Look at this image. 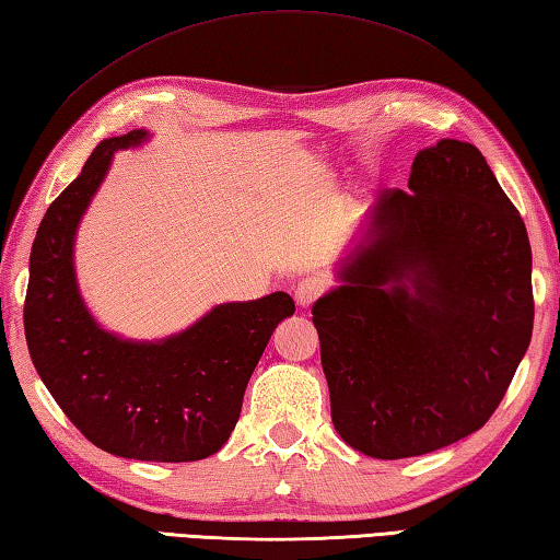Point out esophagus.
Returning a JSON list of instances; mask_svg holds the SVG:
<instances>
[{"label": "esophagus", "instance_id": "1", "mask_svg": "<svg viewBox=\"0 0 560 560\" xmlns=\"http://www.w3.org/2000/svg\"><path fill=\"white\" fill-rule=\"evenodd\" d=\"M325 291H328V281H325V279H320V277L303 279V281H299V287H296V303L301 308H311Z\"/></svg>", "mask_w": 560, "mask_h": 560}]
</instances>
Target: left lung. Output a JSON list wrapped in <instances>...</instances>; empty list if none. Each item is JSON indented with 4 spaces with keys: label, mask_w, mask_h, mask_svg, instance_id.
I'll use <instances>...</instances> for the list:
<instances>
[{
    "label": "left lung",
    "mask_w": 560,
    "mask_h": 560,
    "mask_svg": "<svg viewBox=\"0 0 560 560\" xmlns=\"http://www.w3.org/2000/svg\"><path fill=\"white\" fill-rule=\"evenodd\" d=\"M342 281L311 308L340 439L399 460L480 431L534 330L532 245L480 149L419 151Z\"/></svg>",
    "instance_id": "1"
}]
</instances>
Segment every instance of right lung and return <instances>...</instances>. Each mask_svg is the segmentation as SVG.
<instances>
[{"instance_id": "obj_1", "label": "right lung", "mask_w": 560, "mask_h": 560, "mask_svg": "<svg viewBox=\"0 0 560 560\" xmlns=\"http://www.w3.org/2000/svg\"><path fill=\"white\" fill-rule=\"evenodd\" d=\"M147 131L105 139L40 220L24 301V332L46 389L85 439L112 455L192 463L228 443L247 382L289 293L212 308L164 342H127L97 328L75 287L73 237L117 149Z\"/></svg>"}]
</instances>
